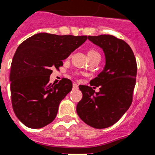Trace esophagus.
Listing matches in <instances>:
<instances>
[{"instance_id": "34e87169", "label": "esophagus", "mask_w": 155, "mask_h": 155, "mask_svg": "<svg viewBox=\"0 0 155 155\" xmlns=\"http://www.w3.org/2000/svg\"><path fill=\"white\" fill-rule=\"evenodd\" d=\"M73 89H77L78 88H79V86H78V85L76 84V83H73Z\"/></svg>"}]
</instances>
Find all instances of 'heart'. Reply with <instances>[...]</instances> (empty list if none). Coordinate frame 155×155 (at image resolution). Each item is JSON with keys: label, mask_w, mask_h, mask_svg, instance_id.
Listing matches in <instances>:
<instances>
[{"label": "heart", "mask_w": 155, "mask_h": 155, "mask_svg": "<svg viewBox=\"0 0 155 155\" xmlns=\"http://www.w3.org/2000/svg\"><path fill=\"white\" fill-rule=\"evenodd\" d=\"M100 56V55H99V53H98L95 50L92 49V50H90L89 52H88V56H89V58L93 57V56Z\"/></svg>", "instance_id": "b5f03b06"}]
</instances>
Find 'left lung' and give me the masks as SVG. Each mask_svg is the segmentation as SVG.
<instances>
[{
    "instance_id": "1",
    "label": "left lung",
    "mask_w": 155,
    "mask_h": 155,
    "mask_svg": "<svg viewBox=\"0 0 155 155\" xmlns=\"http://www.w3.org/2000/svg\"><path fill=\"white\" fill-rule=\"evenodd\" d=\"M88 39L102 49L105 65L90 81V86H100L99 93L94 92V87L79 86L82 99L76 112L88 125L101 129L116 123L131 105L137 63L132 50L124 40L112 35L89 36Z\"/></svg>"
}]
</instances>
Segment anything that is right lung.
Returning a JSON list of instances; mask_svg holds the SVG:
<instances>
[{"label": "right lung", "mask_w": 155, "mask_h": 155, "mask_svg": "<svg viewBox=\"0 0 155 155\" xmlns=\"http://www.w3.org/2000/svg\"><path fill=\"white\" fill-rule=\"evenodd\" d=\"M87 38L40 33L17 47L10 73L11 102L16 116L24 125L40 128L54 120L73 83L66 78L57 84L50 83L52 69L63 66V60Z\"/></svg>", "instance_id": "add662e5"}]
</instances>
